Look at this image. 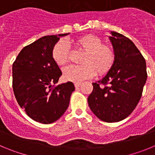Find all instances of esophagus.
<instances>
[{
  "instance_id": "obj_1",
  "label": "esophagus",
  "mask_w": 155,
  "mask_h": 155,
  "mask_svg": "<svg viewBox=\"0 0 155 155\" xmlns=\"http://www.w3.org/2000/svg\"><path fill=\"white\" fill-rule=\"evenodd\" d=\"M81 83H79V82H76V83H74V86H75V87H80L81 86Z\"/></svg>"
}]
</instances>
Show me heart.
Wrapping results in <instances>:
<instances>
[{"mask_svg":"<svg viewBox=\"0 0 155 155\" xmlns=\"http://www.w3.org/2000/svg\"><path fill=\"white\" fill-rule=\"evenodd\" d=\"M79 49L84 51L81 60V65H71L64 70L63 78L67 81L81 82L97 74H104L113 67L115 61L113 50L102 44L100 37L85 35L74 41ZM68 45L64 41L57 42L52 50V58L58 66H64L68 61Z\"/></svg>","mask_w":155,"mask_h":155,"instance_id":"b5f03b06","label":"heart"}]
</instances>
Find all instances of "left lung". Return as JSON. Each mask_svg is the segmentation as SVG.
<instances>
[{
	"label": "left lung",
	"instance_id": "1",
	"mask_svg": "<svg viewBox=\"0 0 155 155\" xmlns=\"http://www.w3.org/2000/svg\"><path fill=\"white\" fill-rule=\"evenodd\" d=\"M110 33L114 64L102 80L92 83L93 91L87 98L92 113L107 123L121 121L132 113L147 77L146 61L134 42L116 31Z\"/></svg>",
	"mask_w": 155,
	"mask_h": 155
}]
</instances>
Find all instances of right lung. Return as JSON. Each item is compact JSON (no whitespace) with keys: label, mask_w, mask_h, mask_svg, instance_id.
Here are the masks:
<instances>
[{"label":"right lung","mask_w":155,"mask_h":155,"mask_svg":"<svg viewBox=\"0 0 155 155\" xmlns=\"http://www.w3.org/2000/svg\"><path fill=\"white\" fill-rule=\"evenodd\" d=\"M68 34L46 35L25 46L12 65V87L18 103L41 124L61 118L75 90L71 81L55 86L62 72L52 58V50L60 37Z\"/></svg>","instance_id":"1"}]
</instances>
